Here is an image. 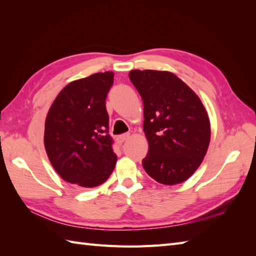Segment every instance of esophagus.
<instances>
[{
    "instance_id": "obj_1",
    "label": "esophagus",
    "mask_w": 256,
    "mask_h": 256,
    "mask_svg": "<svg viewBox=\"0 0 256 256\" xmlns=\"http://www.w3.org/2000/svg\"><path fill=\"white\" fill-rule=\"evenodd\" d=\"M131 138V134L130 133H125V134H122V135H120V136L118 138V143H124V142H126V140Z\"/></svg>"
}]
</instances>
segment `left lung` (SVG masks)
Returning <instances> with one entry per match:
<instances>
[{
	"label": "left lung",
	"instance_id": "left-lung-1",
	"mask_svg": "<svg viewBox=\"0 0 256 256\" xmlns=\"http://www.w3.org/2000/svg\"><path fill=\"white\" fill-rule=\"evenodd\" d=\"M144 106L148 153L145 172L162 184H182L198 170L209 148L210 120L200 98L170 72L132 70Z\"/></svg>",
	"mask_w": 256,
	"mask_h": 256
}]
</instances>
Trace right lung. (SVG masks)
<instances>
[{"label": "right lung", "mask_w": 256, "mask_h": 256, "mask_svg": "<svg viewBox=\"0 0 256 256\" xmlns=\"http://www.w3.org/2000/svg\"><path fill=\"white\" fill-rule=\"evenodd\" d=\"M113 80L112 72L74 80L59 92L47 113L45 150L64 182L94 188L106 182L116 167L106 108Z\"/></svg>", "instance_id": "add662e5"}]
</instances>
